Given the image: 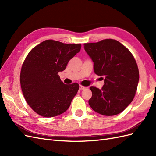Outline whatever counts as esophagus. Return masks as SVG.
Instances as JSON below:
<instances>
[{"label": "esophagus", "mask_w": 156, "mask_h": 156, "mask_svg": "<svg viewBox=\"0 0 156 156\" xmlns=\"http://www.w3.org/2000/svg\"><path fill=\"white\" fill-rule=\"evenodd\" d=\"M86 88H87V87H84L83 85H79V89L80 90H84V89H86Z\"/></svg>", "instance_id": "obj_1"}]
</instances>
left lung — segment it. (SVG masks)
<instances>
[{
  "label": "left lung",
  "instance_id": "left-lung-1",
  "mask_svg": "<svg viewBox=\"0 0 156 156\" xmlns=\"http://www.w3.org/2000/svg\"><path fill=\"white\" fill-rule=\"evenodd\" d=\"M84 48L93 61L94 72L105 77L101 90L90 87L92 92L90 106L105 116L119 114L133 101L137 88L139 73L133 55L112 39L84 44Z\"/></svg>",
  "mask_w": 156,
  "mask_h": 156
}]
</instances>
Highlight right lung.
<instances>
[{"label": "right lung", "mask_w": 156, "mask_h": 156, "mask_svg": "<svg viewBox=\"0 0 156 156\" xmlns=\"http://www.w3.org/2000/svg\"><path fill=\"white\" fill-rule=\"evenodd\" d=\"M81 44H66L45 40L28 54L20 73L22 92L29 105L37 114L53 117L68 110L79 85L65 84L58 75L80 51Z\"/></svg>", "instance_id": "obj_1"}]
</instances>
